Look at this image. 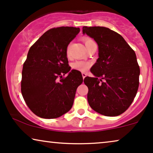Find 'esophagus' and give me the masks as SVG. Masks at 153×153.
Masks as SVG:
<instances>
[{"instance_id":"1","label":"esophagus","mask_w":153,"mask_h":153,"mask_svg":"<svg viewBox=\"0 0 153 153\" xmlns=\"http://www.w3.org/2000/svg\"><path fill=\"white\" fill-rule=\"evenodd\" d=\"M82 78H85L87 76V74H86V73H82Z\"/></svg>"}]
</instances>
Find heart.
I'll return each mask as SVG.
<instances>
[{"label": "heart", "mask_w": 153, "mask_h": 153, "mask_svg": "<svg viewBox=\"0 0 153 153\" xmlns=\"http://www.w3.org/2000/svg\"><path fill=\"white\" fill-rule=\"evenodd\" d=\"M82 39L83 42H84L86 48L88 47V46L91 45L92 44L94 43V40L92 39H91L90 37H88V36L82 37ZM66 55L67 56H70V44L67 46ZM90 67V63L85 61H77L72 64L73 69L78 71H81V72H85V71L88 70Z\"/></svg>", "instance_id": "obj_1"}]
</instances>
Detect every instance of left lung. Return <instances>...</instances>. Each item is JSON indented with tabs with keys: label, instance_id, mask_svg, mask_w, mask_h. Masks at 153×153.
Here are the masks:
<instances>
[{
	"label": "left lung",
	"instance_id": "left-lung-1",
	"mask_svg": "<svg viewBox=\"0 0 153 153\" xmlns=\"http://www.w3.org/2000/svg\"><path fill=\"white\" fill-rule=\"evenodd\" d=\"M99 46V59L91 68L95 78L86 77L88 101L94 111L117 117L132 104L139 86L140 68L136 55L124 39L104 27H83Z\"/></svg>",
	"mask_w": 153,
	"mask_h": 153
}]
</instances>
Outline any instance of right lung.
<instances>
[{
	"instance_id": "obj_1",
	"label": "right lung",
	"mask_w": 153,
	"mask_h": 153,
	"mask_svg": "<svg viewBox=\"0 0 153 153\" xmlns=\"http://www.w3.org/2000/svg\"><path fill=\"white\" fill-rule=\"evenodd\" d=\"M80 28L60 27L49 30L30 47L23 64L21 92L27 107L44 119H55L71 109L80 71L68 65L66 49ZM66 73L69 75L63 77Z\"/></svg>"
}]
</instances>
